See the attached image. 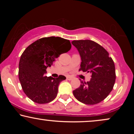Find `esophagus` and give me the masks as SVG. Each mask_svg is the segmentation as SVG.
<instances>
[{"mask_svg":"<svg viewBox=\"0 0 134 134\" xmlns=\"http://www.w3.org/2000/svg\"><path fill=\"white\" fill-rule=\"evenodd\" d=\"M66 79H67V80H72V78L70 77H67Z\"/></svg>","mask_w":134,"mask_h":134,"instance_id":"34e87169","label":"esophagus"}]
</instances>
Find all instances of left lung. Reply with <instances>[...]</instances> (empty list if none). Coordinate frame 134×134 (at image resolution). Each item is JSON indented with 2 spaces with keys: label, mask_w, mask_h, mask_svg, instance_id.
I'll return each instance as SVG.
<instances>
[{
  "label": "left lung",
  "mask_w": 134,
  "mask_h": 134,
  "mask_svg": "<svg viewBox=\"0 0 134 134\" xmlns=\"http://www.w3.org/2000/svg\"><path fill=\"white\" fill-rule=\"evenodd\" d=\"M72 44L81 58L79 71L91 74L89 82L80 81V87L73 91V94L83 104L99 103L107 98L114 86L116 79L114 62L109 52L96 42L89 40H74Z\"/></svg>",
  "instance_id": "obj_1"
}]
</instances>
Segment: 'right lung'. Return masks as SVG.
<instances>
[{
  "mask_svg": "<svg viewBox=\"0 0 134 134\" xmlns=\"http://www.w3.org/2000/svg\"><path fill=\"white\" fill-rule=\"evenodd\" d=\"M71 48L69 40L60 37L42 38L29 45L21 55L19 63V79L25 94L38 104H46L56 98L60 82L66 79L45 76L47 67L55 58Z\"/></svg>",
  "mask_w": 134,
  "mask_h": 134,
  "instance_id": "add662e5",
  "label": "right lung"
}]
</instances>
